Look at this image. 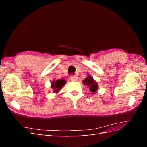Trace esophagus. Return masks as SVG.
<instances>
[{
	"label": "esophagus",
	"mask_w": 147,
	"mask_h": 147,
	"mask_svg": "<svg viewBox=\"0 0 147 147\" xmlns=\"http://www.w3.org/2000/svg\"><path fill=\"white\" fill-rule=\"evenodd\" d=\"M70 79L72 82H77L78 80V78L76 76H72L70 77Z\"/></svg>",
	"instance_id": "esophagus-1"
}]
</instances>
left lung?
<instances>
[{"label":"left lung","mask_w":147,"mask_h":147,"mask_svg":"<svg viewBox=\"0 0 147 147\" xmlns=\"http://www.w3.org/2000/svg\"><path fill=\"white\" fill-rule=\"evenodd\" d=\"M83 83L89 87L90 91L92 92V94H94L96 92H97V90L99 88L98 83L91 75H88L87 77L83 80Z\"/></svg>","instance_id":"obj_1"}]
</instances>
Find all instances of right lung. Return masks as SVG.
I'll return each mask as SVG.
<instances>
[{"label":"right lung","instance_id":"add662e5","mask_svg":"<svg viewBox=\"0 0 147 147\" xmlns=\"http://www.w3.org/2000/svg\"><path fill=\"white\" fill-rule=\"evenodd\" d=\"M65 83L66 81L65 79H59L56 80L54 79L51 83V87L53 89V92L57 93L61 91V88L65 85Z\"/></svg>","mask_w":147,"mask_h":147}]
</instances>
